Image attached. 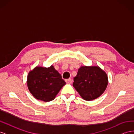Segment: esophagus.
<instances>
[{"mask_svg": "<svg viewBox=\"0 0 134 134\" xmlns=\"http://www.w3.org/2000/svg\"><path fill=\"white\" fill-rule=\"evenodd\" d=\"M65 82L66 83H68V84H70L72 82V79L71 78H69V79H66L65 80Z\"/></svg>", "mask_w": 134, "mask_h": 134, "instance_id": "obj_1", "label": "esophagus"}]
</instances>
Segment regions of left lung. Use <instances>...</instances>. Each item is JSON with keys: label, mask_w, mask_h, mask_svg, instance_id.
<instances>
[{"label": "left lung", "mask_w": 134, "mask_h": 134, "mask_svg": "<svg viewBox=\"0 0 134 134\" xmlns=\"http://www.w3.org/2000/svg\"><path fill=\"white\" fill-rule=\"evenodd\" d=\"M108 83L107 75L99 66H81L74 78L73 85L86 101L97 99L103 93Z\"/></svg>", "instance_id": "1"}]
</instances>
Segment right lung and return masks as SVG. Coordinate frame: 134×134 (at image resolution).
<instances>
[{
  "mask_svg": "<svg viewBox=\"0 0 134 134\" xmlns=\"http://www.w3.org/2000/svg\"><path fill=\"white\" fill-rule=\"evenodd\" d=\"M66 84L53 66H37L28 74L27 85L35 99L48 102L55 98L61 88Z\"/></svg>",
  "mask_w": 134,
  "mask_h": 134,
  "instance_id": "obj_1",
  "label": "right lung"
}]
</instances>
